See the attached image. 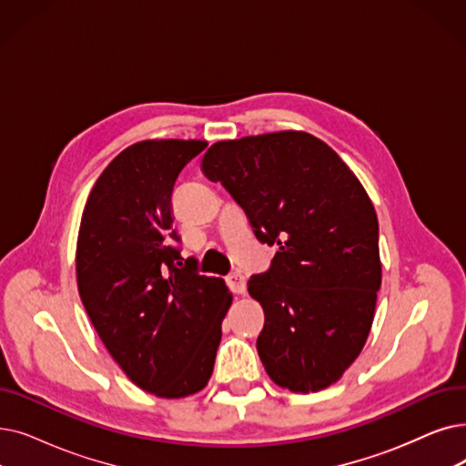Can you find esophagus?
<instances>
[{"label":"esophagus","mask_w":466,"mask_h":466,"mask_svg":"<svg viewBox=\"0 0 466 466\" xmlns=\"http://www.w3.org/2000/svg\"><path fill=\"white\" fill-rule=\"evenodd\" d=\"M227 283H228V288L232 289V293H236V295H244L246 293V278H244V274H239V272L230 274L227 278Z\"/></svg>","instance_id":"34e87169"}]
</instances>
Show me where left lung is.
Returning a JSON list of instances; mask_svg holds the SVG:
<instances>
[{
    "instance_id": "1",
    "label": "left lung",
    "mask_w": 466,
    "mask_h": 466,
    "mask_svg": "<svg viewBox=\"0 0 466 466\" xmlns=\"http://www.w3.org/2000/svg\"><path fill=\"white\" fill-rule=\"evenodd\" d=\"M201 169L246 211L257 239L278 248L248 283L265 310L262 366L291 392L328 389L366 345L380 288L368 192L335 150L302 131L220 140Z\"/></svg>"
}]
</instances>
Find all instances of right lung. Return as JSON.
Returning a JSON list of instances; mask_svg holds the SVG:
<instances>
[{"mask_svg":"<svg viewBox=\"0 0 466 466\" xmlns=\"http://www.w3.org/2000/svg\"><path fill=\"white\" fill-rule=\"evenodd\" d=\"M206 140H143L96 178L77 234V289L124 373L159 398L206 387L232 293L183 258L171 194Z\"/></svg>","mask_w":466,"mask_h":466,"instance_id":"obj_1","label":"right lung"}]
</instances>
